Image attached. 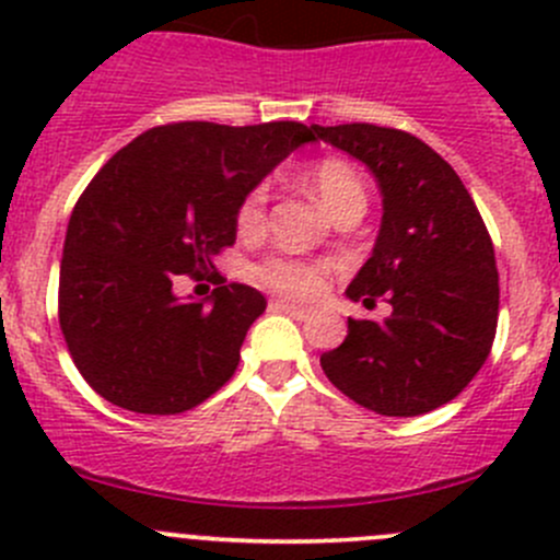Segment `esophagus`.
I'll use <instances>...</instances> for the list:
<instances>
[{
  "mask_svg": "<svg viewBox=\"0 0 560 560\" xmlns=\"http://www.w3.org/2000/svg\"><path fill=\"white\" fill-rule=\"evenodd\" d=\"M270 312H281V314H290V316H295V319H306L308 314V308H303V306H295V303H290V301H270Z\"/></svg>",
  "mask_w": 560,
  "mask_h": 560,
  "instance_id": "1",
  "label": "esophagus"
}]
</instances>
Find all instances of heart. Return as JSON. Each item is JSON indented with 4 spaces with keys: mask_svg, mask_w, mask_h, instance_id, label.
Returning a JSON list of instances; mask_svg holds the SVG:
<instances>
[{
    "mask_svg": "<svg viewBox=\"0 0 560 560\" xmlns=\"http://www.w3.org/2000/svg\"><path fill=\"white\" fill-rule=\"evenodd\" d=\"M308 184H312L316 200L338 217V213L349 211V208H365V186L358 178V173L341 160L316 162L314 171L308 173ZM265 202H268V189L265 186H254L252 191L241 200L235 222H238L241 233H257L265 222ZM254 281H259L268 290L281 292L290 298H316L327 284V273L319 265L306 262V259L284 257V254H273L265 257L252 268Z\"/></svg>",
    "mask_w": 560,
    "mask_h": 560,
    "instance_id": "b5f03b06",
    "label": "heart"
}]
</instances>
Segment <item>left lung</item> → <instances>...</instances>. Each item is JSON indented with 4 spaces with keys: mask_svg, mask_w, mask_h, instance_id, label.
<instances>
[{
    "mask_svg": "<svg viewBox=\"0 0 560 560\" xmlns=\"http://www.w3.org/2000/svg\"><path fill=\"white\" fill-rule=\"evenodd\" d=\"M314 135L374 173L382 230L347 295L393 314L349 319L319 358L347 398L385 417H417L453 400L488 360L499 322V270L488 228L457 173L415 135L338 124Z\"/></svg>",
    "mask_w": 560,
    "mask_h": 560,
    "instance_id": "obj_1",
    "label": "left lung"
}]
</instances>
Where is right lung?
Returning a JSON list of instances; mask_svg holds the SVG:
<instances>
[{
  "instance_id": "add662e5",
  "label": "right lung",
  "mask_w": 560,
  "mask_h": 560,
  "mask_svg": "<svg viewBox=\"0 0 560 560\" xmlns=\"http://www.w3.org/2000/svg\"><path fill=\"white\" fill-rule=\"evenodd\" d=\"M312 140L298 121H178L105 162L72 208L59 270V327L94 393L138 415H180L228 385L268 303L208 270L235 244L241 200ZM206 275L220 284L208 304L174 295Z\"/></svg>"
}]
</instances>
